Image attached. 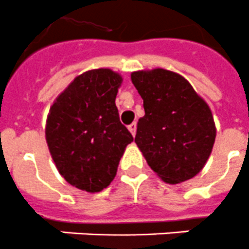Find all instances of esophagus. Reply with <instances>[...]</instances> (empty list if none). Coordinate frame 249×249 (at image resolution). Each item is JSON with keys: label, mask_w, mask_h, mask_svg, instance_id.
<instances>
[{"label": "esophagus", "mask_w": 249, "mask_h": 249, "mask_svg": "<svg viewBox=\"0 0 249 249\" xmlns=\"http://www.w3.org/2000/svg\"><path fill=\"white\" fill-rule=\"evenodd\" d=\"M127 129L130 130V133L133 134V137H135V134H137V124L135 123H133V124H130L129 126H127Z\"/></svg>", "instance_id": "34e87169"}]
</instances>
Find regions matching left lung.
<instances>
[{"instance_id":"left-lung-1","label":"left lung","mask_w":249,"mask_h":249,"mask_svg":"<svg viewBox=\"0 0 249 249\" xmlns=\"http://www.w3.org/2000/svg\"><path fill=\"white\" fill-rule=\"evenodd\" d=\"M131 81L142 96L135 142L149 166L169 184L193 178L215 140L212 111L183 76L164 69L137 71Z\"/></svg>"}]
</instances>
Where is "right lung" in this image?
Masks as SVG:
<instances>
[{
  "label": "right lung",
  "mask_w": 249,
  "mask_h": 249,
  "mask_svg": "<svg viewBox=\"0 0 249 249\" xmlns=\"http://www.w3.org/2000/svg\"><path fill=\"white\" fill-rule=\"evenodd\" d=\"M122 76L109 69L81 73L51 107L46 142L65 180L100 192L115 178L120 158L134 140L115 105Z\"/></svg>",
  "instance_id": "right-lung-1"
}]
</instances>
